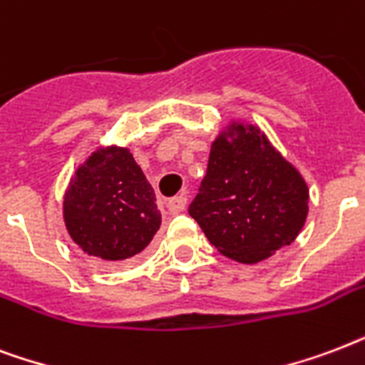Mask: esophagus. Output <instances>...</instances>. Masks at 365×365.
I'll use <instances>...</instances> for the list:
<instances>
[{"label": "esophagus", "instance_id": "esophagus-1", "mask_svg": "<svg viewBox=\"0 0 365 365\" xmlns=\"http://www.w3.org/2000/svg\"><path fill=\"white\" fill-rule=\"evenodd\" d=\"M185 207H186V197L185 196H175L168 202V209L173 215L180 213V211H182Z\"/></svg>", "mask_w": 365, "mask_h": 365}]
</instances>
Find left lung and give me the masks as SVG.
Listing matches in <instances>:
<instances>
[{
    "instance_id": "1",
    "label": "left lung",
    "mask_w": 365,
    "mask_h": 365,
    "mask_svg": "<svg viewBox=\"0 0 365 365\" xmlns=\"http://www.w3.org/2000/svg\"><path fill=\"white\" fill-rule=\"evenodd\" d=\"M188 213L222 255L253 264L297 238L309 188L261 129L232 123L211 146Z\"/></svg>"
}]
</instances>
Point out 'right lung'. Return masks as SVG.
I'll return each instance as SVG.
<instances>
[{"label":"right lung","instance_id":"1","mask_svg":"<svg viewBox=\"0 0 365 365\" xmlns=\"http://www.w3.org/2000/svg\"><path fill=\"white\" fill-rule=\"evenodd\" d=\"M68 234L106 262L133 259L162 225L156 194L127 148H101L80 165L64 196Z\"/></svg>","mask_w":365,"mask_h":365}]
</instances>
